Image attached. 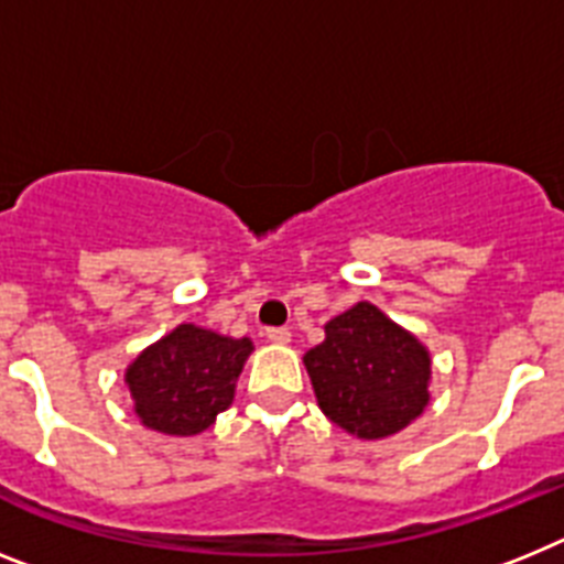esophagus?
<instances>
[{
	"label": "esophagus",
	"instance_id": "esophagus-1",
	"mask_svg": "<svg viewBox=\"0 0 564 564\" xmlns=\"http://www.w3.org/2000/svg\"><path fill=\"white\" fill-rule=\"evenodd\" d=\"M267 340H272V344L283 347V344H290L292 340V333L286 329V326H274V329H267Z\"/></svg>",
	"mask_w": 564,
	"mask_h": 564
}]
</instances>
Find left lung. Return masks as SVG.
<instances>
[{"mask_svg": "<svg viewBox=\"0 0 564 564\" xmlns=\"http://www.w3.org/2000/svg\"><path fill=\"white\" fill-rule=\"evenodd\" d=\"M304 367L321 413L364 442L401 433L430 404V349L370 301L326 321Z\"/></svg>", "mask_w": 564, "mask_h": 564, "instance_id": "1", "label": "left lung"}]
</instances>
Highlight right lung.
<instances>
[{
	"label": "right lung",
	"mask_w": 564,
	"mask_h": 564,
	"mask_svg": "<svg viewBox=\"0 0 564 564\" xmlns=\"http://www.w3.org/2000/svg\"><path fill=\"white\" fill-rule=\"evenodd\" d=\"M252 340L177 324L126 367L134 415L154 433L188 438L209 430L235 401Z\"/></svg>",
	"instance_id": "obj_1"
}]
</instances>
